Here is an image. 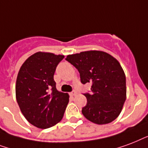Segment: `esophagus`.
Instances as JSON below:
<instances>
[{
	"label": "esophagus",
	"instance_id": "obj_1",
	"mask_svg": "<svg viewBox=\"0 0 148 148\" xmlns=\"http://www.w3.org/2000/svg\"><path fill=\"white\" fill-rule=\"evenodd\" d=\"M76 94H77V93H76V92H75V91H73V92H70V95L71 96H73V97H75Z\"/></svg>",
	"mask_w": 148,
	"mask_h": 148
}]
</instances>
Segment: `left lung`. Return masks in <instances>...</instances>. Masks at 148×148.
Here are the masks:
<instances>
[{
	"label": "left lung",
	"mask_w": 148,
	"mask_h": 148,
	"mask_svg": "<svg viewBox=\"0 0 148 148\" xmlns=\"http://www.w3.org/2000/svg\"><path fill=\"white\" fill-rule=\"evenodd\" d=\"M66 59L77 69L82 83H92V92L84 94L87 99L82 110L85 117L99 125L116 119L127 97L125 73L120 62L97 50L68 55Z\"/></svg>",
	"instance_id": "left-lung-1"
}]
</instances>
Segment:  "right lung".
Returning <instances> with one entry per match:
<instances>
[{"instance_id":"1","label":"right lung","mask_w":148,"mask_h":148,"mask_svg":"<svg viewBox=\"0 0 148 148\" xmlns=\"http://www.w3.org/2000/svg\"><path fill=\"white\" fill-rule=\"evenodd\" d=\"M65 56L38 51L26 59L18 72L16 99L21 113L31 124L40 129L56 125L63 117L69 96L59 92L54 73Z\"/></svg>"}]
</instances>
